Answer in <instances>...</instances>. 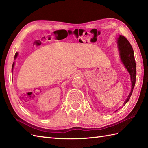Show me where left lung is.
I'll use <instances>...</instances> for the list:
<instances>
[{
    "mask_svg": "<svg viewBox=\"0 0 148 148\" xmlns=\"http://www.w3.org/2000/svg\"><path fill=\"white\" fill-rule=\"evenodd\" d=\"M117 43L120 60L125 66V69L127 70L130 73L132 82L131 91L129 93L127 99L123 103V106H125L129 101L130 98L133 88L135 85L136 76V62L135 60V56H134L133 49L127 38H125L123 36L120 35L117 39Z\"/></svg>",
    "mask_w": 148,
    "mask_h": 148,
    "instance_id": "obj_1",
    "label": "left lung"
}]
</instances>
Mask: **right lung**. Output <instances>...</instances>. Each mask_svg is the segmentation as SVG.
Instances as JSON below:
<instances>
[{
	"label": "right lung",
	"mask_w": 148,
	"mask_h": 148,
	"mask_svg": "<svg viewBox=\"0 0 148 148\" xmlns=\"http://www.w3.org/2000/svg\"><path fill=\"white\" fill-rule=\"evenodd\" d=\"M18 55V52H16L15 55V57H14V59H15V60L16 59V57H17ZM14 65H15V62H13V65H12V73H13V67H14Z\"/></svg>",
	"instance_id": "add662e5"
}]
</instances>
